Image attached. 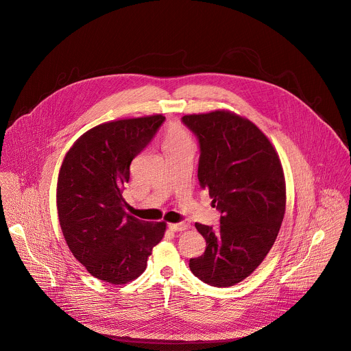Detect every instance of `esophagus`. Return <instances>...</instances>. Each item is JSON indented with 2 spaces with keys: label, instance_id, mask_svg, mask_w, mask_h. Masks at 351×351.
<instances>
[{
  "label": "esophagus",
  "instance_id": "1",
  "mask_svg": "<svg viewBox=\"0 0 351 351\" xmlns=\"http://www.w3.org/2000/svg\"><path fill=\"white\" fill-rule=\"evenodd\" d=\"M188 226L185 225V223H170L169 225V229H170V232H182V230H185Z\"/></svg>",
  "mask_w": 351,
  "mask_h": 351
}]
</instances>
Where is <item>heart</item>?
<instances>
[{
	"mask_svg": "<svg viewBox=\"0 0 351 351\" xmlns=\"http://www.w3.org/2000/svg\"><path fill=\"white\" fill-rule=\"evenodd\" d=\"M186 143H192V140L188 130L182 125L171 123L167 126L165 138H163V149L169 147L180 145V144H186Z\"/></svg>",
	"mask_w": 351,
	"mask_h": 351,
	"instance_id": "obj_1",
	"label": "heart"
}]
</instances>
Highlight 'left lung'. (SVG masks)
Wrapping results in <instances>:
<instances>
[{
    "label": "left lung",
    "instance_id": "left-lung-1",
    "mask_svg": "<svg viewBox=\"0 0 351 351\" xmlns=\"http://www.w3.org/2000/svg\"><path fill=\"white\" fill-rule=\"evenodd\" d=\"M182 122L200 143V185L222 214L218 230L195 225L207 247L189 268L211 286H234L261 264L278 237L286 210L283 167L269 138L247 118L215 110Z\"/></svg>",
    "mask_w": 351,
    "mask_h": 351
}]
</instances>
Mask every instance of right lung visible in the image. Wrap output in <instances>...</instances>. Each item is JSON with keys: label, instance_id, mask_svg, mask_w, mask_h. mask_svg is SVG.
Masks as SVG:
<instances>
[{"label": "right lung", "instance_id": "right-lung-1", "mask_svg": "<svg viewBox=\"0 0 351 351\" xmlns=\"http://www.w3.org/2000/svg\"><path fill=\"white\" fill-rule=\"evenodd\" d=\"M162 114L104 122L83 133L66 152L57 182L64 238L87 271L112 285L138 278L165 222H145L123 210L130 162L151 141Z\"/></svg>", "mask_w": 351, "mask_h": 351}]
</instances>
